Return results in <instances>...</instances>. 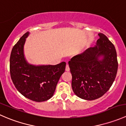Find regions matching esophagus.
Returning a JSON list of instances; mask_svg holds the SVG:
<instances>
[{"label": "esophagus", "mask_w": 126, "mask_h": 126, "mask_svg": "<svg viewBox=\"0 0 126 126\" xmlns=\"http://www.w3.org/2000/svg\"><path fill=\"white\" fill-rule=\"evenodd\" d=\"M66 71H69L70 70V69H69V65H68V64H66Z\"/></svg>", "instance_id": "1"}]
</instances>
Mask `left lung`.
Segmentation results:
<instances>
[{"instance_id":"obj_1","label":"left lung","mask_w":126,"mask_h":126,"mask_svg":"<svg viewBox=\"0 0 126 126\" xmlns=\"http://www.w3.org/2000/svg\"><path fill=\"white\" fill-rule=\"evenodd\" d=\"M98 35L94 47L74 56L68 62L74 93L89 101L99 98L110 89L118 71L115 46L104 34Z\"/></svg>"}]
</instances>
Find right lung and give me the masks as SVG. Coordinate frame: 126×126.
Listing matches in <instances>:
<instances>
[{"mask_svg": "<svg viewBox=\"0 0 126 126\" xmlns=\"http://www.w3.org/2000/svg\"><path fill=\"white\" fill-rule=\"evenodd\" d=\"M27 32L14 46L10 59V76L17 91L27 98L43 102L52 97L56 86L65 71L66 63L56 65L35 66L24 57V46Z\"/></svg>", "mask_w": 126, "mask_h": 126, "instance_id": "right-lung-1", "label": "right lung"}]
</instances>
